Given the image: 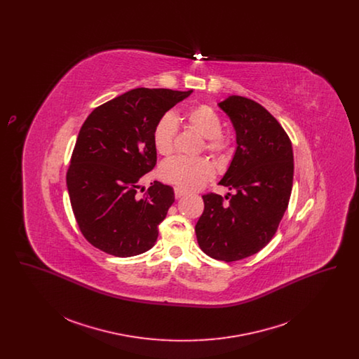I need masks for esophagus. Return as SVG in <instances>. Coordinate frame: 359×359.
<instances>
[{"label":"esophagus","mask_w":359,"mask_h":359,"mask_svg":"<svg viewBox=\"0 0 359 359\" xmlns=\"http://www.w3.org/2000/svg\"><path fill=\"white\" fill-rule=\"evenodd\" d=\"M184 194H186V192H184V191H183V189H182V188H179V187L175 188V198H176V199H179V198H182V196H183V195H184Z\"/></svg>","instance_id":"obj_1"}]
</instances>
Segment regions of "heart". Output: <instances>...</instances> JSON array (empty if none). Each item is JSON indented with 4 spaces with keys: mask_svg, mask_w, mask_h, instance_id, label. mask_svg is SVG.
Instances as JSON below:
<instances>
[{
    "mask_svg": "<svg viewBox=\"0 0 359 359\" xmlns=\"http://www.w3.org/2000/svg\"><path fill=\"white\" fill-rule=\"evenodd\" d=\"M188 125L205 138V149L217 156H224L230 151V137L223 133L221 116L208 104H198L187 113ZM179 122L176 116L168 111L156 122L154 144L160 154H171L175 148ZM215 170L205 157L189 158L176 156L164 161L160 168V176L164 182L171 183L183 191H195L203 187L214 177Z\"/></svg>",
    "mask_w": 359,
    "mask_h": 359,
    "instance_id": "heart-1",
    "label": "heart"
}]
</instances>
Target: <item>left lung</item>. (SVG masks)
<instances>
[{
    "label": "left lung",
    "mask_w": 359,
    "mask_h": 359,
    "mask_svg": "<svg viewBox=\"0 0 359 359\" xmlns=\"http://www.w3.org/2000/svg\"><path fill=\"white\" fill-rule=\"evenodd\" d=\"M218 104L237 133V151L219 182L234 192L203 195L195 233L207 256L233 262L273 238L290 203L293 152L283 126L259 103L231 95Z\"/></svg>",
    "instance_id": "obj_1"
}]
</instances>
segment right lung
Returning <instances> with one entry per match:
<instances>
[{"label":"right lung","mask_w":359,"mask_h":359,"mask_svg":"<svg viewBox=\"0 0 359 359\" xmlns=\"http://www.w3.org/2000/svg\"><path fill=\"white\" fill-rule=\"evenodd\" d=\"M191 93L135 88L95 107L82 125L66 179L75 219L97 249L132 257L154 246L175 194L158 182L147 191L140 184L156 165V122Z\"/></svg>","instance_id":"obj_1"}]
</instances>
